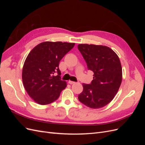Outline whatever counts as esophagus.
<instances>
[{"label": "esophagus", "mask_w": 145, "mask_h": 145, "mask_svg": "<svg viewBox=\"0 0 145 145\" xmlns=\"http://www.w3.org/2000/svg\"><path fill=\"white\" fill-rule=\"evenodd\" d=\"M68 83H69V84H74V83H75V82H73V81H71V80H69L68 81Z\"/></svg>", "instance_id": "1"}]
</instances>
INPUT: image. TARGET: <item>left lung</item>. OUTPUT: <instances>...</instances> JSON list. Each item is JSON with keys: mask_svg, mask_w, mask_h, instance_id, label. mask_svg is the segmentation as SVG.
Segmentation results:
<instances>
[{"mask_svg": "<svg viewBox=\"0 0 145 145\" xmlns=\"http://www.w3.org/2000/svg\"><path fill=\"white\" fill-rule=\"evenodd\" d=\"M77 47L88 68L94 72L91 84H82L83 89L78 95V100L92 109L103 108L114 98L120 86L122 68L120 59L106 46L79 44Z\"/></svg>", "mask_w": 145, "mask_h": 145, "instance_id": "left-lung-1", "label": "left lung"}]
</instances>
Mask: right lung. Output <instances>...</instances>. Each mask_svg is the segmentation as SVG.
<instances>
[{"instance_id": "obj_1", "label": "right lung", "mask_w": 145, "mask_h": 145, "mask_svg": "<svg viewBox=\"0 0 145 145\" xmlns=\"http://www.w3.org/2000/svg\"><path fill=\"white\" fill-rule=\"evenodd\" d=\"M75 45L74 43L44 42L29 52L24 64L22 81L26 91L35 102H54L67 87L60 79L59 62Z\"/></svg>"}]
</instances>
